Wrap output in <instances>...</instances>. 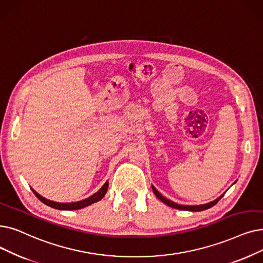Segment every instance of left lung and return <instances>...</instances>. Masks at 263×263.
Segmentation results:
<instances>
[{
  "mask_svg": "<svg viewBox=\"0 0 263 263\" xmlns=\"http://www.w3.org/2000/svg\"><path fill=\"white\" fill-rule=\"evenodd\" d=\"M152 188H153V191H154V193L156 195V197L160 200V201H162L164 204H166V205H168L170 208H173V209H177V210H181V211H191V212H200V211H204V210H208V209H210V208H212V206H214V205L218 202L221 198H222V196H220L219 198H217L216 200H214V201H212V202H210V203H206V204H201V205H181V204H177V203H175V202H173V201H171V200H168V199H166V198H164L161 193H160L154 186H152Z\"/></svg>",
  "mask_w": 263,
  "mask_h": 263,
  "instance_id": "obj_1",
  "label": "left lung"
}]
</instances>
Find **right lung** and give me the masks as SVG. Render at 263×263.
<instances>
[{"mask_svg": "<svg viewBox=\"0 0 263 263\" xmlns=\"http://www.w3.org/2000/svg\"><path fill=\"white\" fill-rule=\"evenodd\" d=\"M107 189H108V181H106L105 184L102 186V188L96 192L95 195H92L91 197L83 200V201H78V202H72V203H59V202H53V201H50V200H47L45 199L44 197L40 196L39 193L33 190L32 191L34 192V195H35L37 197V199L40 201H42L44 204L48 205V206L50 208H53V209H57V210H64V211H74V210H81L83 208H86L88 206V205H91L93 204L100 200H102L104 198V196L106 195L107 192Z\"/></svg>", "mask_w": 263, "mask_h": 263, "instance_id": "right-lung-1", "label": "right lung"}]
</instances>
